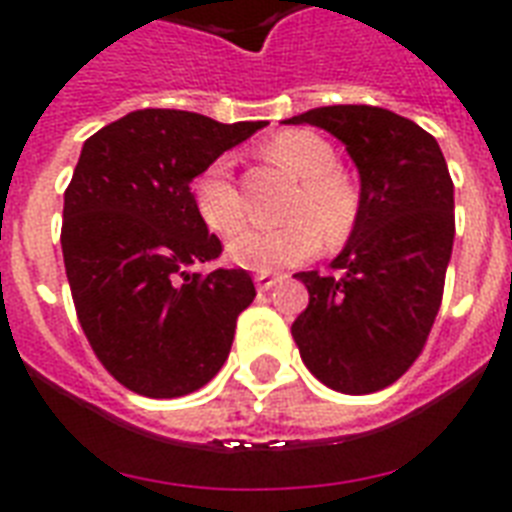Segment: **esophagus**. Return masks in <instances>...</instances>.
<instances>
[{
    "instance_id": "34e87169",
    "label": "esophagus",
    "mask_w": 512,
    "mask_h": 512,
    "mask_svg": "<svg viewBox=\"0 0 512 512\" xmlns=\"http://www.w3.org/2000/svg\"><path fill=\"white\" fill-rule=\"evenodd\" d=\"M279 281H281L279 273H255V284L260 292H268V289L276 287Z\"/></svg>"
}]
</instances>
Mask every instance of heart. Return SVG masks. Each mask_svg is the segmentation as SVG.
Returning a JSON list of instances; mask_svg holds the SVG:
<instances>
[{"label":"heart","mask_w":512,"mask_h":512,"mask_svg":"<svg viewBox=\"0 0 512 512\" xmlns=\"http://www.w3.org/2000/svg\"><path fill=\"white\" fill-rule=\"evenodd\" d=\"M265 156L297 180L284 209L289 220L276 228L236 233L247 220V209L228 156L212 159L191 183V199L201 223L220 236L236 233L228 241L233 263L249 271L271 273L316 255L321 236L329 247L345 244L361 217V188L337 164L335 146L311 130H289L265 146Z\"/></svg>","instance_id":"heart-1"}]
</instances>
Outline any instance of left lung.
Listing matches in <instances>:
<instances>
[{"label":"left lung","mask_w":512,"mask_h":512,"mask_svg":"<svg viewBox=\"0 0 512 512\" xmlns=\"http://www.w3.org/2000/svg\"><path fill=\"white\" fill-rule=\"evenodd\" d=\"M345 143L361 175V217L332 271L297 273L308 308L292 324L324 385L364 396L420 358L444 297L454 244V183L436 138L377 106H324L287 119Z\"/></svg>","instance_id":"1"}]
</instances>
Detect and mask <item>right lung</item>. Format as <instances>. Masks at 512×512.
I'll use <instances>...</instances> for the list:
<instances>
[{
	"mask_svg": "<svg viewBox=\"0 0 512 512\" xmlns=\"http://www.w3.org/2000/svg\"><path fill=\"white\" fill-rule=\"evenodd\" d=\"M260 127L140 108L84 140L63 193V263L90 348L140 396L177 398L207 385L255 300L244 268L196 271L223 244L201 223L191 180Z\"/></svg>",
	"mask_w": 512,
	"mask_h": 512,
	"instance_id": "obj_1",
	"label": "right lung"
}]
</instances>
